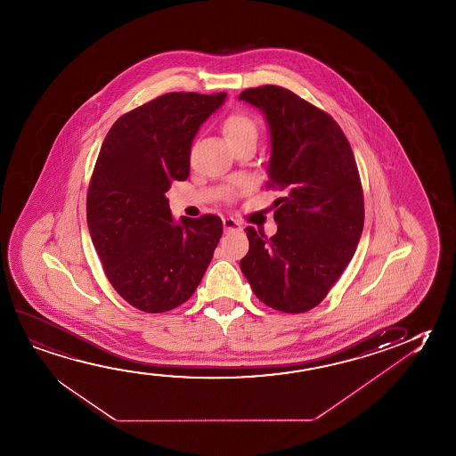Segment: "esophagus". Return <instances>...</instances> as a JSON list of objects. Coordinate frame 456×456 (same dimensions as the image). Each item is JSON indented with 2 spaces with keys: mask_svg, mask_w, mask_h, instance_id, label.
<instances>
[{
  "mask_svg": "<svg viewBox=\"0 0 456 456\" xmlns=\"http://www.w3.org/2000/svg\"><path fill=\"white\" fill-rule=\"evenodd\" d=\"M223 224H224L225 232L240 231V223L237 219H233V217H224Z\"/></svg>",
  "mask_w": 456,
  "mask_h": 456,
  "instance_id": "1",
  "label": "esophagus"
}]
</instances>
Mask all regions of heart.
<instances>
[{
  "label": "heart",
  "instance_id": "b5f03b06",
  "mask_svg": "<svg viewBox=\"0 0 456 456\" xmlns=\"http://www.w3.org/2000/svg\"><path fill=\"white\" fill-rule=\"evenodd\" d=\"M223 133L229 143H233V142L243 141L249 137L257 139L259 127H257L256 119L249 113L232 112L231 115L225 117L224 123H223ZM229 197H232V194H229Z\"/></svg>",
  "mask_w": 456,
  "mask_h": 456
}]
</instances>
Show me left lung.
Listing matches in <instances>:
<instances>
[{
    "mask_svg": "<svg viewBox=\"0 0 456 456\" xmlns=\"http://www.w3.org/2000/svg\"><path fill=\"white\" fill-rule=\"evenodd\" d=\"M240 99L265 113L272 134L266 188L284 194L274 200L273 237L246 227L249 251L240 266L266 306L306 313L337 284L362 237L357 162L337 121L288 88L264 85Z\"/></svg>",
    "mask_w": 456,
    "mask_h": 456,
    "instance_id": "8db88e82",
    "label": "left lung"
}]
</instances>
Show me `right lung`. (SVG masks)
<instances>
[{
    "label": "right lung",
    "mask_w": 456,
    "mask_h": 456,
    "mask_svg": "<svg viewBox=\"0 0 456 456\" xmlns=\"http://www.w3.org/2000/svg\"><path fill=\"white\" fill-rule=\"evenodd\" d=\"M225 93H166L121 115L105 135L86 219L105 276L123 300L158 314L190 300L223 235L216 215L175 224L166 197L190 175L191 145Z\"/></svg>",
    "instance_id": "obj_1"
}]
</instances>
